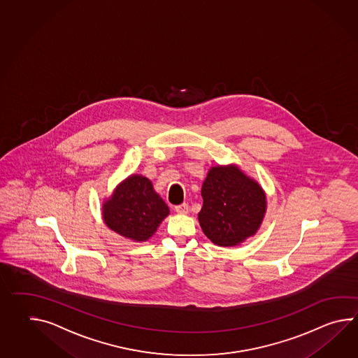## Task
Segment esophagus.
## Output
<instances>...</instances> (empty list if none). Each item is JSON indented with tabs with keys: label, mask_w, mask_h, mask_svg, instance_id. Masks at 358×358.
Listing matches in <instances>:
<instances>
[{
	"label": "esophagus",
	"mask_w": 358,
	"mask_h": 358,
	"mask_svg": "<svg viewBox=\"0 0 358 358\" xmlns=\"http://www.w3.org/2000/svg\"><path fill=\"white\" fill-rule=\"evenodd\" d=\"M175 210L180 215H187L189 213V206L186 203H182L180 206H176Z\"/></svg>",
	"instance_id": "esophagus-1"
}]
</instances>
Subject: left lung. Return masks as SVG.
Here are the masks:
<instances>
[{
    "label": "left lung",
    "instance_id": "1",
    "mask_svg": "<svg viewBox=\"0 0 358 358\" xmlns=\"http://www.w3.org/2000/svg\"><path fill=\"white\" fill-rule=\"evenodd\" d=\"M201 230L217 245L232 247L255 235L266 212L261 186L238 167H213L201 187Z\"/></svg>",
    "mask_w": 358,
    "mask_h": 358
}]
</instances>
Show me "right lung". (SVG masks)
<instances>
[{
	"instance_id": "1",
	"label": "right lung",
	"mask_w": 358,
	"mask_h": 358,
	"mask_svg": "<svg viewBox=\"0 0 358 358\" xmlns=\"http://www.w3.org/2000/svg\"><path fill=\"white\" fill-rule=\"evenodd\" d=\"M108 227L124 238L145 241L169 213L167 204L143 176H131L103 208Z\"/></svg>"
}]
</instances>
